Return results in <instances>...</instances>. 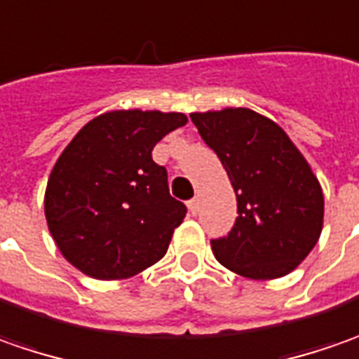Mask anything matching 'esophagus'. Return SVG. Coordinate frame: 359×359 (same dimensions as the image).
I'll return each instance as SVG.
<instances>
[{"mask_svg": "<svg viewBox=\"0 0 359 359\" xmlns=\"http://www.w3.org/2000/svg\"><path fill=\"white\" fill-rule=\"evenodd\" d=\"M198 206H201L198 198H192V201H189V210H191V215H196V212H198Z\"/></svg>", "mask_w": 359, "mask_h": 359, "instance_id": "esophagus-1", "label": "esophagus"}]
</instances>
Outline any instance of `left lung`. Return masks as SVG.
Segmentation results:
<instances>
[{
	"label": "left lung",
	"mask_w": 359,
	"mask_h": 359,
	"mask_svg": "<svg viewBox=\"0 0 359 359\" xmlns=\"http://www.w3.org/2000/svg\"><path fill=\"white\" fill-rule=\"evenodd\" d=\"M191 118L236 192L234 226L210 241L217 260L246 278L286 276L322 232L324 194L310 165L274 121L250 109L192 113Z\"/></svg>",
	"instance_id": "left-lung-1"
}]
</instances>
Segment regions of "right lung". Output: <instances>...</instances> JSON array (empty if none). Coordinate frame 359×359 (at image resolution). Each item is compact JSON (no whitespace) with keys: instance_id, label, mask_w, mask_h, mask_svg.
Segmentation results:
<instances>
[{"instance_id":"1","label":"right lung","mask_w":359,"mask_h":359,"mask_svg":"<svg viewBox=\"0 0 359 359\" xmlns=\"http://www.w3.org/2000/svg\"><path fill=\"white\" fill-rule=\"evenodd\" d=\"M182 125V113L111 111L89 121L57 158L45 218L61 254L83 274L129 278L167 254L187 206L170 196L153 149Z\"/></svg>"}]
</instances>
